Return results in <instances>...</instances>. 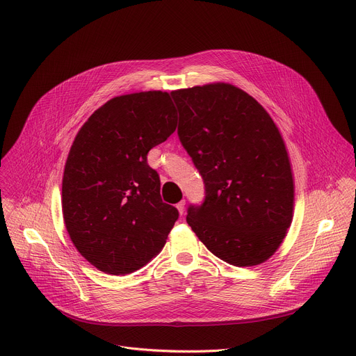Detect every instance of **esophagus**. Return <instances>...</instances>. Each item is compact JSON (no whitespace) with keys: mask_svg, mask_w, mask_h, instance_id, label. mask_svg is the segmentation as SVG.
Returning <instances> with one entry per match:
<instances>
[{"mask_svg":"<svg viewBox=\"0 0 356 356\" xmlns=\"http://www.w3.org/2000/svg\"><path fill=\"white\" fill-rule=\"evenodd\" d=\"M184 203H186V202H184V200H181V202H179V203L176 204V208H177V211H179V213H180V215H183V213H184Z\"/></svg>","mask_w":356,"mask_h":356,"instance_id":"obj_1","label":"esophagus"}]
</instances>
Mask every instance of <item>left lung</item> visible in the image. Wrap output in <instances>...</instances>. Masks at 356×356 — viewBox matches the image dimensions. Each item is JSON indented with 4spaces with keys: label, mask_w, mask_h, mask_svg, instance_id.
Masks as SVG:
<instances>
[{
    "label": "left lung",
    "mask_w": 356,
    "mask_h": 356,
    "mask_svg": "<svg viewBox=\"0 0 356 356\" xmlns=\"http://www.w3.org/2000/svg\"><path fill=\"white\" fill-rule=\"evenodd\" d=\"M177 136L204 183L189 227L218 258L258 266L282 244L293 219L294 184L278 128L252 97L229 83L173 90Z\"/></svg>",
    "instance_id": "1"
}]
</instances>
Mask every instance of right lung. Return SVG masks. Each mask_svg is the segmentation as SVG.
<instances>
[{"instance_id": "add662e5", "label": "right lung", "mask_w": 356, "mask_h": 356, "mask_svg": "<svg viewBox=\"0 0 356 356\" xmlns=\"http://www.w3.org/2000/svg\"><path fill=\"white\" fill-rule=\"evenodd\" d=\"M177 125L167 92L112 98L82 125L66 160L62 208L73 245L98 270L124 275L164 247L179 211L161 200L147 154Z\"/></svg>"}]
</instances>
